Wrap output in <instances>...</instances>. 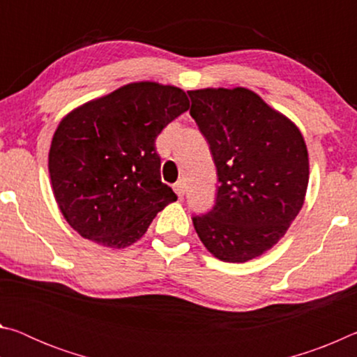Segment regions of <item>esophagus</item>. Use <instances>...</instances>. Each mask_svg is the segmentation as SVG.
Segmentation results:
<instances>
[{
	"label": "esophagus",
	"mask_w": 357,
	"mask_h": 357,
	"mask_svg": "<svg viewBox=\"0 0 357 357\" xmlns=\"http://www.w3.org/2000/svg\"><path fill=\"white\" fill-rule=\"evenodd\" d=\"M173 189H174V192H176L178 197H184V193H185V183H184L183 179H179V181H176V183L173 184Z\"/></svg>",
	"instance_id": "obj_1"
}]
</instances>
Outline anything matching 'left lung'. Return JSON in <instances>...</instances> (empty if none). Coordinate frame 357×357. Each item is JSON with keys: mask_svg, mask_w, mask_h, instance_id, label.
Segmentation results:
<instances>
[{"mask_svg": "<svg viewBox=\"0 0 357 357\" xmlns=\"http://www.w3.org/2000/svg\"><path fill=\"white\" fill-rule=\"evenodd\" d=\"M187 94L219 181L213 209L193 215V227L215 258L249 261L277 244L304 204L305 142L291 121L250 89Z\"/></svg>", "mask_w": 357, "mask_h": 357, "instance_id": "8db88e82", "label": "left lung"}]
</instances>
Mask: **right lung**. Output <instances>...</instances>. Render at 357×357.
Segmentation results:
<instances>
[{
	"label": "right lung",
	"mask_w": 357,
	"mask_h": 357,
	"mask_svg": "<svg viewBox=\"0 0 357 357\" xmlns=\"http://www.w3.org/2000/svg\"><path fill=\"white\" fill-rule=\"evenodd\" d=\"M189 107L183 89L140 82L88 102L59 123L48 172L58 206L80 236L124 249L176 202L160 179L155 138Z\"/></svg>",
	"instance_id": "1"
}]
</instances>
